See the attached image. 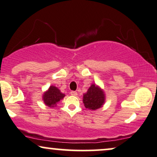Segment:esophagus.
Here are the masks:
<instances>
[{"label":"esophagus","instance_id":"esophagus-1","mask_svg":"<svg viewBox=\"0 0 157 157\" xmlns=\"http://www.w3.org/2000/svg\"><path fill=\"white\" fill-rule=\"evenodd\" d=\"M70 94L72 95V96H77V93L76 92V91L72 90V91H71V92H70Z\"/></svg>","mask_w":157,"mask_h":157}]
</instances>
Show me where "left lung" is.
Returning <instances> with one entry per match:
<instances>
[{"mask_svg": "<svg viewBox=\"0 0 157 157\" xmlns=\"http://www.w3.org/2000/svg\"><path fill=\"white\" fill-rule=\"evenodd\" d=\"M105 101L103 90L96 85H92L83 96V103L85 108L91 110H96L101 108Z\"/></svg>", "mask_w": 157, "mask_h": 157, "instance_id": "8db88e82", "label": "left lung"}]
</instances>
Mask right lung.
<instances>
[{
    "instance_id": "add662e5",
    "label": "right lung",
    "mask_w": 157,
    "mask_h": 157,
    "mask_svg": "<svg viewBox=\"0 0 157 157\" xmlns=\"http://www.w3.org/2000/svg\"><path fill=\"white\" fill-rule=\"evenodd\" d=\"M65 96L64 93H62L56 87L51 86L48 90L45 92L43 95V101L45 105L49 107H54L56 104L58 103L61 99Z\"/></svg>"
}]
</instances>
